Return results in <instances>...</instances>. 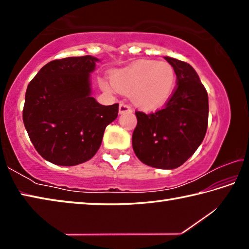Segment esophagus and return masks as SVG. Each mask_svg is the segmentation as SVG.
Masks as SVG:
<instances>
[{
	"label": "esophagus",
	"mask_w": 249,
	"mask_h": 249,
	"mask_svg": "<svg viewBox=\"0 0 249 249\" xmlns=\"http://www.w3.org/2000/svg\"><path fill=\"white\" fill-rule=\"evenodd\" d=\"M132 111V108H130V107L128 104L126 103H120V108H119V112L120 114H123V113H126V112H130Z\"/></svg>",
	"instance_id": "esophagus-1"
}]
</instances>
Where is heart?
<instances>
[{
  "instance_id": "obj_1",
  "label": "heart",
  "mask_w": 249,
  "mask_h": 249,
  "mask_svg": "<svg viewBox=\"0 0 249 249\" xmlns=\"http://www.w3.org/2000/svg\"><path fill=\"white\" fill-rule=\"evenodd\" d=\"M176 86V72L165 61H137L113 74L112 82L104 81L107 91L132 94L133 102L142 108H154L169 99Z\"/></svg>"
}]
</instances>
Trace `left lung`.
<instances>
[{
    "label": "left lung",
    "instance_id": "obj_1",
    "mask_svg": "<svg viewBox=\"0 0 249 249\" xmlns=\"http://www.w3.org/2000/svg\"><path fill=\"white\" fill-rule=\"evenodd\" d=\"M174 68L177 89L166 107L155 113L136 112L133 149L147 166L175 169L203 142L209 120V98L196 70L187 62L163 57Z\"/></svg>",
    "mask_w": 249,
    "mask_h": 249
}]
</instances>
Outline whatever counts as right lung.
I'll return each instance as SVG.
<instances>
[{"label":"right lung","mask_w":249,"mask_h":249,"mask_svg":"<svg viewBox=\"0 0 249 249\" xmlns=\"http://www.w3.org/2000/svg\"><path fill=\"white\" fill-rule=\"evenodd\" d=\"M92 56L48 62L29 82L23 109L28 136L38 154L58 166H75L99 150L105 127L119 104L102 105L91 96Z\"/></svg>","instance_id":"1"}]
</instances>
